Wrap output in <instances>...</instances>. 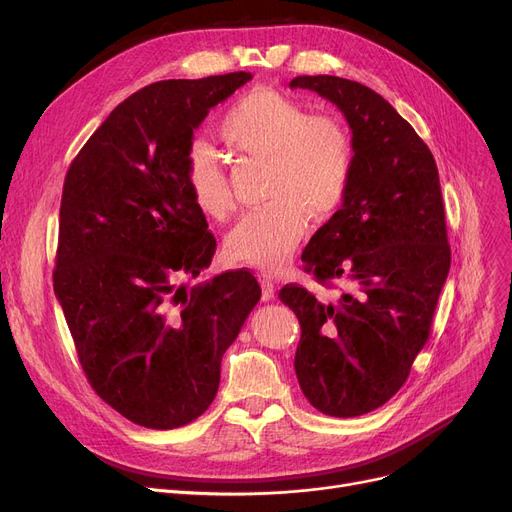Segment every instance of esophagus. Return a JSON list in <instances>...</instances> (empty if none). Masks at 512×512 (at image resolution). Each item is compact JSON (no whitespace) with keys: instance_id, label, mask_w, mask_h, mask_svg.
<instances>
[{"instance_id":"obj_1","label":"esophagus","mask_w":512,"mask_h":512,"mask_svg":"<svg viewBox=\"0 0 512 512\" xmlns=\"http://www.w3.org/2000/svg\"><path fill=\"white\" fill-rule=\"evenodd\" d=\"M260 285H262V300H264V302L273 300V298H275V281H273L271 277L262 275V277H260Z\"/></svg>"}]
</instances>
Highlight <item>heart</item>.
Returning <instances> with one entry per match:
<instances>
[{
  "mask_svg": "<svg viewBox=\"0 0 512 512\" xmlns=\"http://www.w3.org/2000/svg\"><path fill=\"white\" fill-rule=\"evenodd\" d=\"M218 135L229 150L269 162V202L229 231L225 250L235 262L279 271L304 239L310 212L325 218L344 200L352 173L350 137L333 118L308 116L300 102L266 87L243 93L223 116ZM183 181L204 216L225 221L235 210L227 175L208 150L189 152Z\"/></svg>",
  "mask_w": 512,
  "mask_h": 512,
  "instance_id": "1",
  "label": "heart"
}]
</instances>
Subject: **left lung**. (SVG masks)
<instances>
[{
    "label": "left lung",
    "instance_id": "1",
    "mask_svg": "<svg viewBox=\"0 0 512 512\" xmlns=\"http://www.w3.org/2000/svg\"><path fill=\"white\" fill-rule=\"evenodd\" d=\"M333 102L352 129V173L342 208L312 235L304 269L356 291L333 304L289 283L279 298L296 312V375L329 417H360L404 385L427 344L450 271L440 175L425 141L379 93L331 75L296 77Z\"/></svg>",
    "mask_w": 512,
    "mask_h": 512
}]
</instances>
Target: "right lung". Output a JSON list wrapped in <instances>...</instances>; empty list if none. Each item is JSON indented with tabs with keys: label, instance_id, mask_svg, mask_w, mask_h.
<instances>
[{
	"label": "right lung",
	"instance_id": "obj_1",
	"mask_svg": "<svg viewBox=\"0 0 512 512\" xmlns=\"http://www.w3.org/2000/svg\"><path fill=\"white\" fill-rule=\"evenodd\" d=\"M250 79L241 70L143 87L68 166L54 291L95 394L141 427L204 415L223 354L260 300L246 269L181 285L216 250L183 181L193 129Z\"/></svg>",
	"mask_w": 512,
	"mask_h": 512
}]
</instances>
